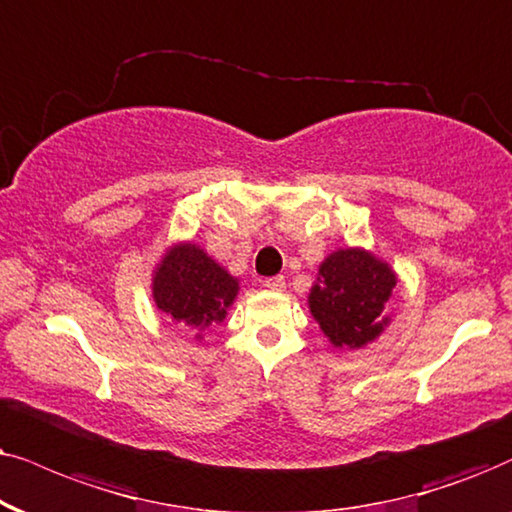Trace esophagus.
<instances>
[{
  "label": "esophagus",
  "instance_id": "esophagus-1",
  "mask_svg": "<svg viewBox=\"0 0 512 512\" xmlns=\"http://www.w3.org/2000/svg\"><path fill=\"white\" fill-rule=\"evenodd\" d=\"M264 286H267L269 290H283V288H286V278H283V276H269V278H264Z\"/></svg>",
  "mask_w": 512,
  "mask_h": 512
}]
</instances>
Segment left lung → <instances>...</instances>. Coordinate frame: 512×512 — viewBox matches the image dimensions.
Returning a JSON list of instances; mask_svg holds the SVG:
<instances>
[{"instance_id":"obj_1","label":"left lung","mask_w":512,"mask_h":512,"mask_svg":"<svg viewBox=\"0 0 512 512\" xmlns=\"http://www.w3.org/2000/svg\"><path fill=\"white\" fill-rule=\"evenodd\" d=\"M397 286L392 267L368 250H335L309 290V312L333 347L359 349L385 331L383 314Z\"/></svg>"}]
</instances>
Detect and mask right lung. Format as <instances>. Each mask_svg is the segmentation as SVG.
Listing matches in <instances>:
<instances>
[{"label":"right lung","instance_id":"1","mask_svg":"<svg viewBox=\"0 0 512 512\" xmlns=\"http://www.w3.org/2000/svg\"><path fill=\"white\" fill-rule=\"evenodd\" d=\"M236 295V278L193 243H179L167 250L153 274V300L158 309L172 323L191 331L222 323Z\"/></svg>","mask_w":512,"mask_h":512}]
</instances>
